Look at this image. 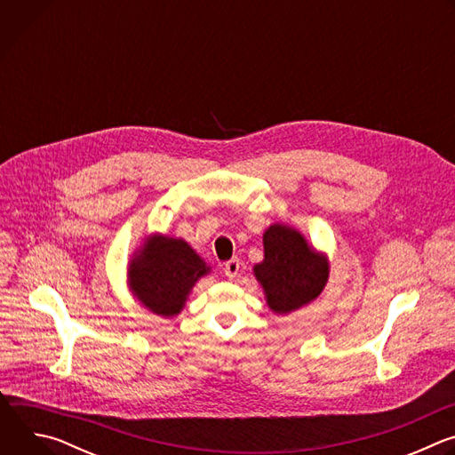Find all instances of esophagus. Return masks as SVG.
I'll return each mask as SVG.
<instances>
[{
  "instance_id": "1",
  "label": "esophagus",
  "mask_w": 455,
  "mask_h": 455,
  "mask_svg": "<svg viewBox=\"0 0 455 455\" xmlns=\"http://www.w3.org/2000/svg\"><path fill=\"white\" fill-rule=\"evenodd\" d=\"M239 267H241V261H239L237 257H234V259H230V261L225 263L223 272H225V275H227L228 279H235L237 274H239Z\"/></svg>"
}]
</instances>
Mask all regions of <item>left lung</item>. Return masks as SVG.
<instances>
[{
  "instance_id": "1",
  "label": "left lung",
  "mask_w": 455,
  "mask_h": 455,
  "mask_svg": "<svg viewBox=\"0 0 455 455\" xmlns=\"http://www.w3.org/2000/svg\"><path fill=\"white\" fill-rule=\"evenodd\" d=\"M263 244L265 259L253 267V275L274 313H291L322 293L330 275L328 257L299 230L275 223L263 234Z\"/></svg>"
}]
</instances>
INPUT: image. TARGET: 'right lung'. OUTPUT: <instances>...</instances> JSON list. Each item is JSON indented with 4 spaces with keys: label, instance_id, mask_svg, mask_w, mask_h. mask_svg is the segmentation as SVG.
Here are the masks:
<instances>
[{
    "label": "right lung",
    "instance_id": "obj_1",
    "mask_svg": "<svg viewBox=\"0 0 455 455\" xmlns=\"http://www.w3.org/2000/svg\"><path fill=\"white\" fill-rule=\"evenodd\" d=\"M211 268L183 239L155 234L129 261L127 279L135 297L160 316L178 315L185 300Z\"/></svg>",
    "mask_w": 455,
    "mask_h": 455
}]
</instances>
